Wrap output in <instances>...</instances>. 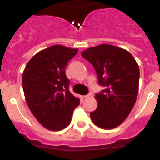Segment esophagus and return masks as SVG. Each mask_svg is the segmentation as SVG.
Returning <instances> with one entry per match:
<instances>
[{
  "instance_id": "1",
  "label": "esophagus",
  "mask_w": 160,
  "mask_h": 160,
  "mask_svg": "<svg viewBox=\"0 0 160 160\" xmlns=\"http://www.w3.org/2000/svg\"><path fill=\"white\" fill-rule=\"evenodd\" d=\"M92 96H93L92 93H89V94H87V95L84 96V98H90V97H92Z\"/></svg>"
}]
</instances>
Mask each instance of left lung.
I'll return each instance as SVG.
<instances>
[{
  "mask_svg": "<svg viewBox=\"0 0 160 160\" xmlns=\"http://www.w3.org/2000/svg\"><path fill=\"white\" fill-rule=\"evenodd\" d=\"M82 55L95 69L98 83L106 87L95 94L98 107L90 112V118L102 129L117 128L135 106L138 92V65L128 50L108 44L88 48Z\"/></svg>",
  "mask_w": 160,
  "mask_h": 160,
  "instance_id": "left-lung-1",
  "label": "left lung"
}]
</instances>
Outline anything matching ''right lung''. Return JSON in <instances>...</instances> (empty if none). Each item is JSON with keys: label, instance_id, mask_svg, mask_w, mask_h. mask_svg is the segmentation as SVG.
I'll use <instances>...</instances> for the list:
<instances>
[{"label": "right lung", "instance_id": "add662e5", "mask_svg": "<svg viewBox=\"0 0 160 160\" xmlns=\"http://www.w3.org/2000/svg\"><path fill=\"white\" fill-rule=\"evenodd\" d=\"M62 45L44 49L28 62L22 73L25 101L36 119L49 131H61L71 121L80 103L69 90L66 76L68 62L78 53Z\"/></svg>", "mask_w": 160, "mask_h": 160}]
</instances>
